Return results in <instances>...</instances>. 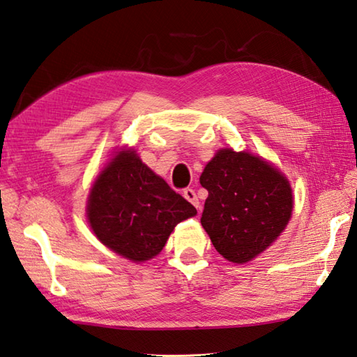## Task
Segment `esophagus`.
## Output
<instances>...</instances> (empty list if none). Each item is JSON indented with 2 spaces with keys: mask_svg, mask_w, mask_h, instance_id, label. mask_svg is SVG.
Masks as SVG:
<instances>
[{
  "mask_svg": "<svg viewBox=\"0 0 357 357\" xmlns=\"http://www.w3.org/2000/svg\"><path fill=\"white\" fill-rule=\"evenodd\" d=\"M183 196L188 202H191V204L197 208V210H200V202L196 196V191L192 190V188H186V190H183Z\"/></svg>",
  "mask_w": 357,
  "mask_h": 357,
  "instance_id": "1",
  "label": "esophagus"
}]
</instances>
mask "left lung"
<instances>
[{"label": "left lung", "instance_id": "obj_1", "mask_svg": "<svg viewBox=\"0 0 357 357\" xmlns=\"http://www.w3.org/2000/svg\"><path fill=\"white\" fill-rule=\"evenodd\" d=\"M200 185L208 190L202 225L231 262H247L266 250L291 219L289 181L248 152L219 151L202 172Z\"/></svg>", "mask_w": 357, "mask_h": 357}]
</instances>
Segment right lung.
<instances>
[{
    "instance_id": "1",
    "label": "right lung",
    "mask_w": 357,
    "mask_h": 357,
    "mask_svg": "<svg viewBox=\"0 0 357 357\" xmlns=\"http://www.w3.org/2000/svg\"><path fill=\"white\" fill-rule=\"evenodd\" d=\"M197 214L190 202L155 176L135 151H123L100 172L89 199L98 239L130 261L155 257L178 222Z\"/></svg>"
}]
</instances>
